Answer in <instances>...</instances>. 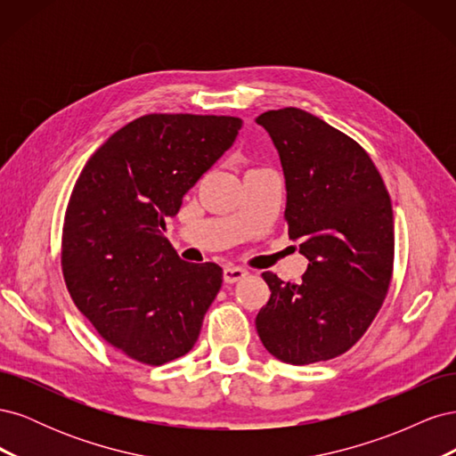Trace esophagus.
<instances>
[{
    "mask_svg": "<svg viewBox=\"0 0 456 456\" xmlns=\"http://www.w3.org/2000/svg\"><path fill=\"white\" fill-rule=\"evenodd\" d=\"M249 273L247 272L245 268H241V266H233V265H228V266H224V281L226 283H238V281H241L245 275Z\"/></svg>",
    "mask_w": 456,
    "mask_h": 456,
    "instance_id": "1",
    "label": "esophagus"
}]
</instances>
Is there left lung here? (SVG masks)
<instances>
[{"label":"left lung","mask_w":456,"mask_h":456,"mask_svg":"<svg viewBox=\"0 0 456 456\" xmlns=\"http://www.w3.org/2000/svg\"><path fill=\"white\" fill-rule=\"evenodd\" d=\"M256 123L281 159L289 238L310 260L300 283L262 273L272 295L255 320L258 337L285 363L333 360L363 337L388 293V190L360 144L305 110H270Z\"/></svg>","instance_id":"left-lung-1"}]
</instances>
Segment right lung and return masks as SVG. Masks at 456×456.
<instances>
[{"instance_id":"right-lung-1","label":"right lung","mask_w":456,"mask_h":456,"mask_svg":"<svg viewBox=\"0 0 456 456\" xmlns=\"http://www.w3.org/2000/svg\"><path fill=\"white\" fill-rule=\"evenodd\" d=\"M241 123L232 116L136 118L77 176L62 228L64 281L99 335L134 362L163 365L194 348L223 285V268L184 262L163 232Z\"/></svg>"}]
</instances>
